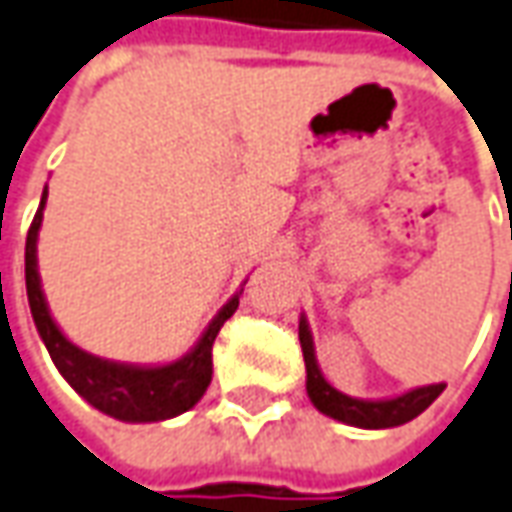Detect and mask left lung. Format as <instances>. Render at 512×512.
<instances>
[{
	"instance_id": "obj_1",
	"label": "left lung",
	"mask_w": 512,
	"mask_h": 512,
	"mask_svg": "<svg viewBox=\"0 0 512 512\" xmlns=\"http://www.w3.org/2000/svg\"><path fill=\"white\" fill-rule=\"evenodd\" d=\"M300 344L302 356H305V389L308 398L314 403L322 415L333 417L347 426H358V429H392V426H403L409 420H415L420 412H426L431 403L437 401V395L446 389V384H429V387H415L395 398H378V401H364V398H350L336 387H330L325 375L316 364L314 353V336L308 328V319L300 316Z\"/></svg>"
}]
</instances>
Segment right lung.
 I'll use <instances>...</instances> for the list:
<instances>
[{
    "label": "right lung",
    "instance_id": "obj_1",
    "mask_svg": "<svg viewBox=\"0 0 512 512\" xmlns=\"http://www.w3.org/2000/svg\"><path fill=\"white\" fill-rule=\"evenodd\" d=\"M44 207H47V187L41 193V204L24 243V283H27V302L38 336L50 350V358L55 361L58 373L66 378V384L103 415L117 417L123 423H156L193 409L210 387L212 342L229 316L238 311V294L212 316V322L193 344V350L170 364H125V361L92 356L61 333L41 291L36 249Z\"/></svg>",
    "mask_w": 512,
    "mask_h": 512
}]
</instances>
